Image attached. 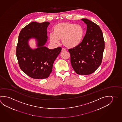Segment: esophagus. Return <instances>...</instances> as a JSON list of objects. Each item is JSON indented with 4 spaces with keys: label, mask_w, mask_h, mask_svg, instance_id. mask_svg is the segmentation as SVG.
Wrapping results in <instances>:
<instances>
[{
    "label": "esophagus",
    "mask_w": 122,
    "mask_h": 122,
    "mask_svg": "<svg viewBox=\"0 0 122 122\" xmlns=\"http://www.w3.org/2000/svg\"><path fill=\"white\" fill-rule=\"evenodd\" d=\"M66 51V50L64 48H62V51Z\"/></svg>",
    "instance_id": "1"
}]
</instances>
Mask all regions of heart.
<instances>
[{"instance_id": "b5f03b06", "label": "heart", "mask_w": 122, "mask_h": 122, "mask_svg": "<svg viewBox=\"0 0 122 122\" xmlns=\"http://www.w3.org/2000/svg\"><path fill=\"white\" fill-rule=\"evenodd\" d=\"M53 33L49 35L52 43H58L59 39H62V43L66 47L73 48L81 43L84 31L81 25L64 22L55 25Z\"/></svg>"}]
</instances>
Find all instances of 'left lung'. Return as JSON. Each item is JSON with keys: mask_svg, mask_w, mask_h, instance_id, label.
<instances>
[{"mask_svg": "<svg viewBox=\"0 0 122 122\" xmlns=\"http://www.w3.org/2000/svg\"><path fill=\"white\" fill-rule=\"evenodd\" d=\"M86 25L85 36L79 45L68 49L71 62L75 72L88 75L100 66L105 49V41L99 26L89 20L81 19Z\"/></svg>", "mask_w": 122, "mask_h": 122, "instance_id": "8db88e82", "label": "left lung"}]
</instances>
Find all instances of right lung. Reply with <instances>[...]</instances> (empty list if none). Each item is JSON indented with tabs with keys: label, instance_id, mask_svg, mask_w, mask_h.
<instances>
[{
	"label": "right lung",
	"instance_id": "add662e5",
	"mask_svg": "<svg viewBox=\"0 0 122 122\" xmlns=\"http://www.w3.org/2000/svg\"><path fill=\"white\" fill-rule=\"evenodd\" d=\"M50 23L32 22L22 29L20 32L16 54L20 68L32 78L42 79L49 76L54 62L62 48L49 49L44 46L47 41V29ZM34 37L37 41L38 48L31 49L28 40Z\"/></svg>",
	"mask_w": 122,
	"mask_h": 122
}]
</instances>
